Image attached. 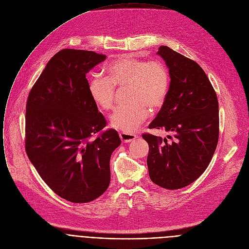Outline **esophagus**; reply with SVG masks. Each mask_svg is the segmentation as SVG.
Returning <instances> with one entry per match:
<instances>
[{"label":"esophagus","instance_id":"esophagus-1","mask_svg":"<svg viewBox=\"0 0 249 249\" xmlns=\"http://www.w3.org/2000/svg\"><path fill=\"white\" fill-rule=\"evenodd\" d=\"M120 137L122 139L123 142L124 143H128L131 142L132 140L136 139L138 137L137 134H133V133H127V132H121L120 133Z\"/></svg>","mask_w":249,"mask_h":249}]
</instances>
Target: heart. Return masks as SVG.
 <instances>
[{"instance_id":"1","label":"heart","mask_w":249,"mask_h":249,"mask_svg":"<svg viewBox=\"0 0 249 249\" xmlns=\"http://www.w3.org/2000/svg\"><path fill=\"white\" fill-rule=\"evenodd\" d=\"M107 77L91 76L88 93L94 104L104 111L114 107L115 86L128 87L126 106L118 108L110 118L111 125L131 133L148 118L149 109L157 110L164 104L169 91V74L157 61L147 62L131 56L115 60L106 70Z\"/></svg>"}]
</instances>
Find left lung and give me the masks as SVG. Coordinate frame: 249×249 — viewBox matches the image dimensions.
I'll return each mask as SVG.
<instances>
[{
	"mask_svg": "<svg viewBox=\"0 0 249 249\" xmlns=\"http://www.w3.org/2000/svg\"><path fill=\"white\" fill-rule=\"evenodd\" d=\"M160 56L170 74L166 100L149 128L169 132L162 138L143 134L148 142L149 177L167 189L184 187L207 169L219 138V103L202 68L168 46Z\"/></svg>",
	"mask_w": 249,
	"mask_h": 249,
	"instance_id": "1",
	"label": "left lung"
}]
</instances>
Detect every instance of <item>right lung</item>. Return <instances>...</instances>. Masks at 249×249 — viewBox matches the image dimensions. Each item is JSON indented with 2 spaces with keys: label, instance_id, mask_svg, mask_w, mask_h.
Masks as SVG:
<instances>
[{
  "label": "right lung",
  "instance_id": "right-lung-1",
  "mask_svg": "<svg viewBox=\"0 0 249 249\" xmlns=\"http://www.w3.org/2000/svg\"><path fill=\"white\" fill-rule=\"evenodd\" d=\"M105 60L92 51L62 50L48 62L26 104V154L47 185L73 203L107 190L111 155L121 145L115 129L93 138L106 120L89 96L86 73Z\"/></svg>",
  "mask_w": 249,
  "mask_h": 249
}]
</instances>
